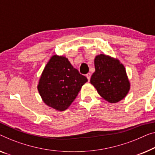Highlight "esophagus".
<instances>
[{
    "instance_id": "34e87169",
    "label": "esophagus",
    "mask_w": 155,
    "mask_h": 155,
    "mask_svg": "<svg viewBox=\"0 0 155 155\" xmlns=\"http://www.w3.org/2000/svg\"><path fill=\"white\" fill-rule=\"evenodd\" d=\"M91 73H87L86 74V77H87V80H88V81H90V79H91Z\"/></svg>"
}]
</instances>
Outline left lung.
Listing matches in <instances>:
<instances>
[{"instance_id":"8db88e82","label":"left lung","mask_w":155,"mask_h":155,"mask_svg":"<svg viewBox=\"0 0 155 155\" xmlns=\"http://www.w3.org/2000/svg\"><path fill=\"white\" fill-rule=\"evenodd\" d=\"M94 68L91 83L101 97L110 103H116L125 97L130 84L123 64L117 60L100 54L95 57Z\"/></svg>"}]
</instances>
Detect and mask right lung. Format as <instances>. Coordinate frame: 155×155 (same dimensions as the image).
Instances as JSON below:
<instances>
[{
  "instance_id": "right-lung-1",
  "label": "right lung",
  "mask_w": 155,
  "mask_h": 155,
  "mask_svg": "<svg viewBox=\"0 0 155 155\" xmlns=\"http://www.w3.org/2000/svg\"><path fill=\"white\" fill-rule=\"evenodd\" d=\"M87 81L68 58L54 55L41 74L38 89L46 104L63 111L70 107Z\"/></svg>"
}]
</instances>
